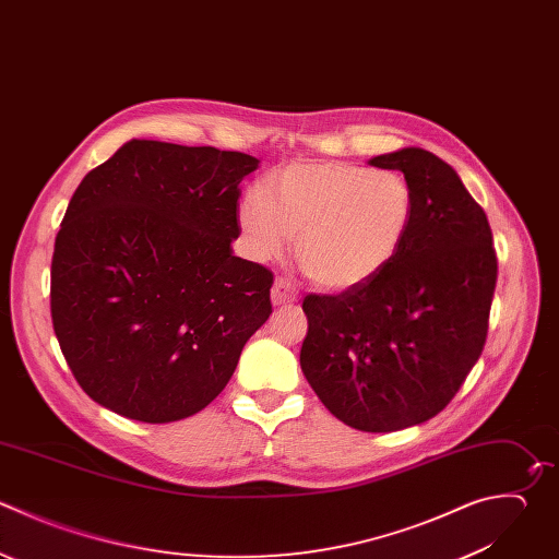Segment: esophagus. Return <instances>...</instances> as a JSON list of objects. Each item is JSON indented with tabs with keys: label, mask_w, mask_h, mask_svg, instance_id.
<instances>
[{
	"label": "esophagus",
	"mask_w": 559,
	"mask_h": 559,
	"mask_svg": "<svg viewBox=\"0 0 559 559\" xmlns=\"http://www.w3.org/2000/svg\"><path fill=\"white\" fill-rule=\"evenodd\" d=\"M299 290L286 280V277H277L273 288H271V299L275 306H284V304H293L297 301Z\"/></svg>",
	"instance_id": "1"
}]
</instances>
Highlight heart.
<instances>
[{"label": "heart", "mask_w": 559, "mask_h": 559, "mask_svg": "<svg viewBox=\"0 0 559 559\" xmlns=\"http://www.w3.org/2000/svg\"><path fill=\"white\" fill-rule=\"evenodd\" d=\"M415 214L411 183L395 170L301 162L249 190L238 207L245 245L271 260L295 238L299 266L325 288H349L386 266Z\"/></svg>", "instance_id": "heart-1"}]
</instances>
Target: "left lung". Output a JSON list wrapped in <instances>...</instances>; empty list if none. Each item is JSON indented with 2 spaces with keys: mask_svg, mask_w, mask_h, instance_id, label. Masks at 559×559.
<instances>
[{
  "mask_svg": "<svg viewBox=\"0 0 559 559\" xmlns=\"http://www.w3.org/2000/svg\"><path fill=\"white\" fill-rule=\"evenodd\" d=\"M400 170L415 214L395 258L341 295H306L301 371L325 408L365 432L443 411L478 360L496 288L483 207L437 155L402 148L369 162Z\"/></svg>",
  "mask_w": 559,
  "mask_h": 559,
  "instance_id": "obj_1",
  "label": "left lung"
}]
</instances>
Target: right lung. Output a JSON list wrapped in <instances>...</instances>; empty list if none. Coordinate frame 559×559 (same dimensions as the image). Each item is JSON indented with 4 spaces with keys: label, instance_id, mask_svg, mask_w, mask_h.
Listing matches in <instances>:
<instances>
[{
    "label": "right lung",
    "instance_id": "obj_1",
    "mask_svg": "<svg viewBox=\"0 0 559 559\" xmlns=\"http://www.w3.org/2000/svg\"><path fill=\"white\" fill-rule=\"evenodd\" d=\"M258 159L214 146L124 144L76 188L52 255L50 310L81 389L129 419L205 408L269 319L273 273L231 253Z\"/></svg>",
    "mask_w": 559,
    "mask_h": 559
}]
</instances>
